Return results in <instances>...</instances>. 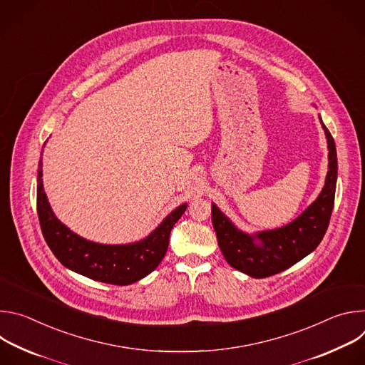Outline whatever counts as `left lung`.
Masks as SVG:
<instances>
[{"label": "left lung", "instance_id": "left-lung-1", "mask_svg": "<svg viewBox=\"0 0 365 365\" xmlns=\"http://www.w3.org/2000/svg\"><path fill=\"white\" fill-rule=\"evenodd\" d=\"M328 141V173L325 186L315 202L290 224L252 235L238 230L212 203V225L227 263L254 279H263L287 270L322 241L331 220L335 200L338 160L335 141L322 123Z\"/></svg>", "mask_w": 365, "mask_h": 365}]
</instances>
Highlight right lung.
Segmentation results:
<instances>
[{
  "instance_id": "add662e5",
  "label": "right lung",
  "mask_w": 365,
  "mask_h": 365,
  "mask_svg": "<svg viewBox=\"0 0 365 365\" xmlns=\"http://www.w3.org/2000/svg\"><path fill=\"white\" fill-rule=\"evenodd\" d=\"M41 176L40 159L37 215L48 248L69 270L102 283L127 286L150 274L163 259L169 247L170 231L187 207V203L178 206L144 240L120 245L98 244L79 237L56 218L44 193Z\"/></svg>"
}]
</instances>
